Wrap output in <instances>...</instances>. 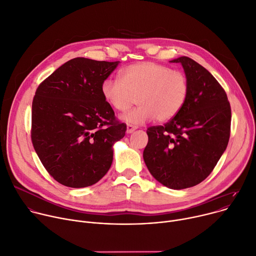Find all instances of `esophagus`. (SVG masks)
Here are the masks:
<instances>
[{
    "mask_svg": "<svg viewBox=\"0 0 256 256\" xmlns=\"http://www.w3.org/2000/svg\"><path fill=\"white\" fill-rule=\"evenodd\" d=\"M134 130H136V126H132V124H128V126H126V132L128 134H132Z\"/></svg>",
    "mask_w": 256,
    "mask_h": 256,
    "instance_id": "esophagus-1",
    "label": "esophagus"
}]
</instances>
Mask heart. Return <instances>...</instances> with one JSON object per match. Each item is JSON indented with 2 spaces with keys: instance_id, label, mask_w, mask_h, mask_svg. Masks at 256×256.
Returning <instances> with one entry per match:
<instances>
[{
  "instance_id": "1",
  "label": "heart",
  "mask_w": 256,
  "mask_h": 256,
  "mask_svg": "<svg viewBox=\"0 0 256 256\" xmlns=\"http://www.w3.org/2000/svg\"><path fill=\"white\" fill-rule=\"evenodd\" d=\"M122 80L108 78L101 86L104 100L114 110L126 112L138 99V108L122 115L130 124L138 126L155 118L164 122L176 116L187 103L190 84L182 72L164 64L146 61L122 69Z\"/></svg>"
}]
</instances>
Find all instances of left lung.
Segmentation results:
<instances>
[{
	"label": "left lung",
	"instance_id": "8db88e82",
	"mask_svg": "<svg viewBox=\"0 0 256 256\" xmlns=\"http://www.w3.org/2000/svg\"><path fill=\"white\" fill-rule=\"evenodd\" d=\"M180 63L190 92L182 111L164 126L147 130L143 157L150 174L164 186L193 187L212 174L230 134V106L224 90L207 69L189 57Z\"/></svg>",
	"mask_w": 256,
	"mask_h": 256
}]
</instances>
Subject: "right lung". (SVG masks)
I'll use <instances>...</instances> for the list:
<instances>
[{
  "label": "right lung",
  "instance_id": "add662e5",
  "mask_svg": "<svg viewBox=\"0 0 256 256\" xmlns=\"http://www.w3.org/2000/svg\"><path fill=\"white\" fill-rule=\"evenodd\" d=\"M118 63L74 58L36 90L32 142L44 168L66 187L100 180L111 166L112 145L126 134V124L116 120L101 92Z\"/></svg>",
  "mask_w": 256,
  "mask_h": 256
}]
</instances>
